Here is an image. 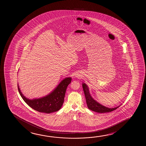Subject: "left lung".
<instances>
[{"mask_svg":"<svg viewBox=\"0 0 146 146\" xmlns=\"http://www.w3.org/2000/svg\"><path fill=\"white\" fill-rule=\"evenodd\" d=\"M82 88L86 99L87 106L90 110L99 113H105L111 112L113 110L117 109V108L121 106L120 105L114 108H108L105 106H103L100 103H98V102L95 100L92 97L89 92L88 86H87L86 84H82Z\"/></svg>","mask_w":146,"mask_h":146,"instance_id":"1","label":"left lung"}]
</instances>
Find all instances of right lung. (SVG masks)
<instances>
[{
	"label": "right lung",
	"mask_w": 146,
	"mask_h": 146,
	"mask_svg": "<svg viewBox=\"0 0 146 146\" xmlns=\"http://www.w3.org/2000/svg\"><path fill=\"white\" fill-rule=\"evenodd\" d=\"M72 78L67 77L63 79L53 91L48 95L42 98L29 99L22 94L18 84V89L20 96L27 103L38 112L50 113L57 111L62 108L65 98L67 86L71 82Z\"/></svg>",
	"instance_id": "add662e5"
}]
</instances>
